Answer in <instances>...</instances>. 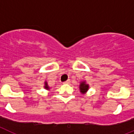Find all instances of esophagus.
Segmentation results:
<instances>
[{
    "label": "esophagus",
    "mask_w": 134,
    "mask_h": 134,
    "mask_svg": "<svg viewBox=\"0 0 134 134\" xmlns=\"http://www.w3.org/2000/svg\"><path fill=\"white\" fill-rule=\"evenodd\" d=\"M70 83V81L69 80H67V81H66L63 82V83L64 84H67V83Z\"/></svg>",
    "instance_id": "esophagus-1"
}]
</instances>
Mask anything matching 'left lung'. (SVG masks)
<instances>
[{
    "mask_svg": "<svg viewBox=\"0 0 134 134\" xmlns=\"http://www.w3.org/2000/svg\"><path fill=\"white\" fill-rule=\"evenodd\" d=\"M88 88H89V86H88V84L86 83V82H82L80 85V91L82 93H85L88 90Z\"/></svg>",
    "mask_w": 134,
    "mask_h": 134,
    "instance_id": "left-lung-1",
    "label": "left lung"
}]
</instances>
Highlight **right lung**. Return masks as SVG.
Instances as JSON below:
<instances>
[{"mask_svg":"<svg viewBox=\"0 0 134 134\" xmlns=\"http://www.w3.org/2000/svg\"><path fill=\"white\" fill-rule=\"evenodd\" d=\"M44 88H46V89H48V85H47V83H46V82H45Z\"/></svg>","mask_w":134,"mask_h":134,"instance_id":"add662e5","label":"right lung"}]
</instances>
